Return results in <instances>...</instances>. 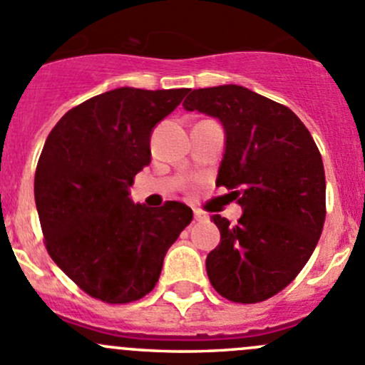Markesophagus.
<instances>
[{"instance_id": "esophagus-1", "label": "esophagus", "mask_w": 365, "mask_h": 365, "mask_svg": "<svg viewBox=\"0 0 365 365\" xmlns=\"http://www.w3.org/2000/svg\"><path fill=\"white\" fill-rule=\"evenodd\" d=\"M194 219H196L197 222H203V220H208V213H205L203 210L200 208H194Z\"/></svg>"}]
</instances>
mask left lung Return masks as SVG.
<instances>
[{
    "mask_svg": "<svg viewBox=\"0 0 365 365\" xmlns=\"http://www.w3.org/2000/svg\"><path fill=\"white\" fill-rule=\"evenodd\" d=\"M183 108L222 121L217 187L244 208L237 224L212 217L220 244L206 256L210 282L237 304L277 295L305 267L325 224V169L311 132L289 108L237 84L190 91Z\"/></svg>",
    "mask_w": 365,
    "mask_h": 365,
    "instance_id": "1",
    "label": "left lung"
}]
</instances>
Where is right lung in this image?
I'll return each instance as SVG.
<instances>
[{"label": "right lung", "mask_w": 365, "mask_h": 365, "mask_svg": "<svg viewBox=\"0 0 365 365\" xmlns=\"http://www.w3.org/2000/svg\"><path fill=\"white\" fill-rule=\"evenodd\" d=\"M189 93L118 88L61 116L35 171V203L54 263L90 297L128 304L155 288L168 249L192 220L178 201L134 205L153 127Z\"/></svg>", "instance_id": "add662e5"}]
</instances>
